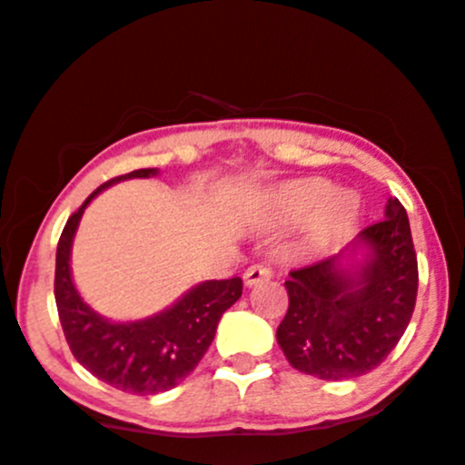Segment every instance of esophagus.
Here are the masks:
<instances>
[{"label": "esophagus", "instance_id": "obj_1", "mask_svg": "<svg viewBox=\"0 0 465 465\" xmlns=\"http://www.w3.org/2000/svg\"><path fill=\"white\" fill-rule=\"evenodd\" d=\"M273 277V271H271L269 264L258 262V264H251L247 271H244V284L247 286H255L260 282H266Z\"/></svg>", "mask_w": 465, "mask_h": 465}]
</instances>
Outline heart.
Here are the masks:
<instances>
[{
	"label": "heart",
	"mask_w": 465,
	"mask_h": 465,
	"mask_svg": "<svg viewBox=\"0 0 465 465\" xmlns=\"http://www.w3.org/2000/svg\"><path fill=\"white\" fill-rule=\"evenodd\" d=\"M361 201L356 192L334 190L325 179L292 181L275 199V218L280 223H302L311 215L308 244L328 247L339 240L359 218Z\"/></svg>",
	"instance_id": "b5f03b06"
}]
</instances>
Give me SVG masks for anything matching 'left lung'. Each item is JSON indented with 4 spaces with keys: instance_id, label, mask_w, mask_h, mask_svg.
Masks as SVG:
<instances>
[{
    "instance_id": "8db88e82",
    "label": "left lung",
    "mask_w": 465,
    "mask_h": 465,
    "mask_svg": "<svg viewBox=\"0 0 465 465\" xmlns=\"http://www.w3.org/2000/svg\"><path fill=\"white\" fill-rule=\"evenodd\" d=\"M371 249L357 275L343 253L292 269L284 282L288 311L277 343L295 370L322 381H350L376 370L402 339L418 297V255L409 216L396 196L385 218L350 244ZM347 250V249H345Z\"/></svg>"
}]
</instances>
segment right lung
Returning a JSON list of instances; mask_svg holds the SVG:
<instances>
[{
    "mask_svg": "<svg viewBox=\"0 0 465 465\" xmlns=\"http://www.w3.org/2000/svg\"><path fill=\"white\" fill-rule=\"evenodd\" d=\"M154 168L109 179L67 218L56 247L54 297L69 350L84 370L106 385L137 396L177 387L199 365L216 334L223 312L242 295V280H210L192 288L168 311L135 323H111L80 300L69 273V249L84 207L117 181L151 177Z\"/></svg>",
    "mask_w": 465,
    "mask_h": 465,
    "instance_id": "obj_1",
    "label": "right lung"
}]
</instances>
